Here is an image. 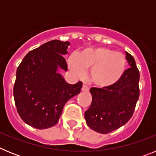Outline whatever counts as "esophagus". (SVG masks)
Returning a JSON list of instances; mask_svg holds the SVG:
<instances>
[{
  "instance_id": "esophagus-1",
  "label": "esophagus",
  "mask_w": 156,
  "mask_h": 156,
  "mask_svg": "<svg viewBox=\"0 0 156 156\" xmlns=\"http://www.w3.org/2000/svg\"><path fill=\"white\" fill-rule=\"evenodd\" d=\"M82 90L83 91H88L89 90V87L87 86V85L83 84L82 87Z\"/></svg>"
}]
</instances>
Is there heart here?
Instances as JSON below:
<instances>
[{"mask_svg":"<svg viewBox=\"0 0 156 156\" xmlns=\"http://www.w3.org/2000/svg\"><path fill=\"white\" fill-rule=\"evenodd\" d=\"M126 64L123 54L103 47L88 48L69 59L70 69L76 75L81 76L83 69H90V80L100 87L116 83L124 74Z\"/></svg>","mask_w":156,"mask_h":156,"instance_id":"b5f03b06","label":"heart"}]
</instances>
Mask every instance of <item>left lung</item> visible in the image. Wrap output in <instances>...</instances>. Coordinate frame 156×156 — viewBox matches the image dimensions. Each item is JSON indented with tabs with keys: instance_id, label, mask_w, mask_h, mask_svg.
Wrapping results in <instances>:
<instances>
[{
	"instance_id": "1",
	"label": "left lung",
	"mask_w": 156,
	"mask_h": 156,
	"mask_svg": "<svg viewBox=\"0 0 156 156\" xmlns=\"http://www.w3.org/2000/svg\"><path fill=\"white\" fill-rule=\"evenodd\" d=\"M129 68L116 83L103 88L91 87L92 102L85 112L87 125L98 133H105L126 124L133 115L139 98L140 73L131 55L126 52Z\"/></svg>"
}]
</instances>
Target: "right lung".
I'll list each match as a JSON object with an SVG mask.
<instances>
[{
	"mask_svg": "<svg viewBox=\"0 0 156 156\" xmlns=\"http://www.w3.org/2000/svg\"><path fill=\"white\" fill-rule=\"evenodd\" d=\"M70 43L54 40L29 52L16 71L14 99L21 119L37 129L57 124L66 103L80 92L82 82L66 83L58 69L67 71L63 55Z\"/></svg>",
	"mask_w": 156,
	"mask_h": 156,
	"instance_id": "add662e5",
	"label": "right lung"
}]
</instances>
